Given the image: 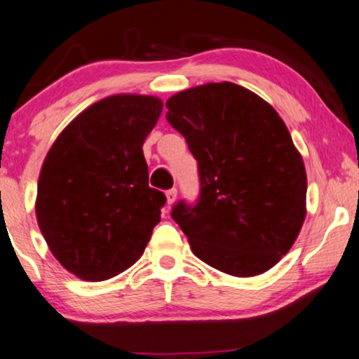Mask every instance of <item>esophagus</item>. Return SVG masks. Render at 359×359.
Segmentation results:
<instances>
[{"label": "esophagus", "mask_w": 359, "mask_h": 359, "mask_svg": "<svg viewBox=\"0 0 359 359\" xmlns=\"http://www.w3.org/2000/svg\"><path fill=\"white\" fill-rule=\"evenodd\" d=\"M165 197H167V203H169V205H172V203L175 202V198H177V189H170V190H167L165 192Z\"/></svg>", "instance_id": "esophagus-1"}]
</instances>
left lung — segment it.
<instances>
[{
  "mask_svg": "<svg viewBox=\"0 0 359 359\" xmlns=\"http://www.w3.org/2000/svg\"><path fill=\"white\" fill-rule=\"evenodd\" d=\"M167 121L198 164L201 195L172 219L194 255L233 276L280 262L306 215V172L278 112L252 90L210 83L167 101Z\"/></svg>",
  "mask_w": 359,
  "mask_h": 359,
  "instance_id": "1",
  "label": "left lung"
}]
</instances>
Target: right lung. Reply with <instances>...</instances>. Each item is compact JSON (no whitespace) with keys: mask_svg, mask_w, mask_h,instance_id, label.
<instances>
[{"mask_svg":"<svg viewBox=\"0 0 359 359\" xmlns=\"http://www.w3.org/2000/svg\"><path fill=\"white\" fill-rule=\"evenodd\" d=\"M161 112L158 97L109 96L84 109L49 149L36 217L49 250L72 275L112 278L144 253L167 201L149 187L142 151Z\"/></svg>","mask_w":359,"mask_h":359,"instance_id":"obj_1","label":"right lung"}]
</instances>
